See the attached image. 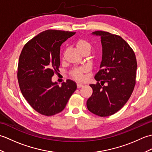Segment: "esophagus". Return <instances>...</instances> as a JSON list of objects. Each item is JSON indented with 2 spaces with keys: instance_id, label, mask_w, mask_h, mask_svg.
Masks as SVG:
<instances>
[{
  "instance_id": "1",
  "label": "esophagus",
  "mask_w": 152,
  "mask_h": 152,
  "mask_svg": "<svg viewBox=\"0 0 152 152\" xmlns=\"http://www.w3.org/2000/svg\"><path fill=\"white\" fill-rule=\"evenodd\" d=\"M82 86H83V83H80V82L77 83V87H78V88H81V87H82Z\"/></svg>"
}]
</instances>
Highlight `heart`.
Here are the masks:
<instances>
[{
	"label": "heart",
	"instance_id": "1",
	"mask_svg": "<svg viewBox=\"0 0 152 152\" xmlns=\"http://www.w3.org/2000/svg\"><path fill=\"white\" fill-rule=\"evenodd\" d=\"M76 47L78 48V50L81 51L84 50H91V45L89 44V42L86 41L85 40L80 39L76 42ZM84 71L83 69H76L72 72V76L74 78L78 79V80H82L83 78V72Z\"/></svg>",
	"mask_w": 152,
	"mask_h": 152
}]
</instances>
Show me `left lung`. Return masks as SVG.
Returning a JSON list of instances; mask_svg holds the SVG:
<instances>
[{
  "instance_id": "left-lung-1",
  "label": "left lung",
  "mask_w": 152,
  "mask_h": 152,
  "mask_svg": "<svg viewBox=\"0 0 152 152\" xmlns=\"http://www.w3.org/2000/svg\"><path fill=\"white\" fill-rule=\"evenodd\" d=\"M92 34L101 37L102 55L101 69L95 76L98 82L89 85L93 93L87 107L93 114L106 117L119 111L130 98L137 63L133 50L121 37L101 31Z\"/></svg>"
}]
</instances>
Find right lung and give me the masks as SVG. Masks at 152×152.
Masks as SVG:
<instances>
[{
    "label": "right lung",
    "instance_id": "obj_1",
    "mask_svg": "<svg viewBox=\"0 0 152 152\" xmlns=\"http://www.w3.org/2000/svg\"><path fill=\"white\" fill-rule=\"evenodd\" d=\"M74 34L64 31H43L25 45L19 56V88L32 108L42 115H53L63 110L77 88L71 80L61 86L51 80L59 70L61 44Z\"/></svg>",
    "mask_w": 152,
    "mask_h": 152
}]
</instances>
